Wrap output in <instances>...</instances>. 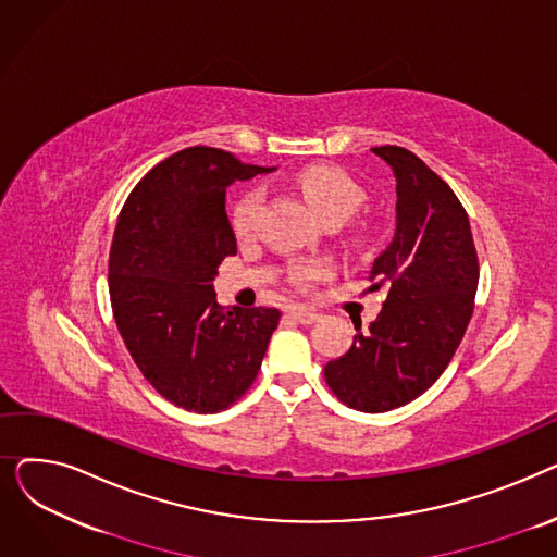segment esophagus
Returning a JSON list of instances; mask_svg holds the SVG:
<instances>
[{
  "instance_id": "esophagus-1",
  "label": "esophagus",
  "mask_w": 557,
  "mask_h": 557,
  "mask_svg": "<svg viewBox=\"0 0 557 557\" xmlns=\"http://www.w3.org/2000/svg\"><path fill=\"white\" fill-rule=\"evenodd\" d=\"M290 315H294V320H298L300 325H313V323H318L320 318H323L318 311L307 309V307H294V309H290Z\"/></svg>"
}]
</instances>
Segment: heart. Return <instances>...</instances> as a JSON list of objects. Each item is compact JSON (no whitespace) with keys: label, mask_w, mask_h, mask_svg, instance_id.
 <instances>
[{"label":"heart","mask_w":557,"mask_h":557,"mask_svg":"<svg viewBox=\"0 0 557 557\" xmlns=\"http://www.w3.org/2000/svg\"><path fill=\"white\" fill-rule=\"evenodd\" d=\"M298 189L307 198V202L315 210L320 219L327 223H343L352 216L366 200L363 187L347 171L332 164H309L296 175ZM261 191L246 189L237 200L232 202L230 225L237 234L239 242H248L261 210ZM330 263L325 261H298L288 273V280L300 288L323 280L330 275Z\"/></svg>","instance_id":"b5f03b06"}]
</instances>
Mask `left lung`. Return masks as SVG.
Wrapping results in <instances>:
<instances>
[{
  "label": "left lung",
  "instance_id": "1",
  "mask_svg": "<svg viewBox=\"0 0 557 557\" xmlns=\"http://www.w3.org/2000/svg\"><path fill=\"white\" fill-rule=\"evenodd\" d=\"M397 181L391 246L372 263V288L388 298L368 332L325 366V382L349 408L384 413L426 393L458 349L479 286L467 212L451 187L401 146H374Z\"/></svg>",
  "mask_w": 557,
  "mask_h": 557
}]
</instances>
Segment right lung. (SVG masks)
Here are the masks:
<instances>
[{
    "mask_svg": "<svg viewBox=\"0 0 557 557\" xmlns=\"http://www.w3.org/2000/svg\"><path fill=\"white\" fill-rule=\"evenodd\" d=\"M269 166L191 146L153 166L114 227L108 288L116 330L164 399L219 413L255 382L280 311L221 307L214 277L237 255L225 189Z\"/></svg>",
    "mask_w": 557,
    "mask_h": 557,
    "instance_id": "right-lung-1",
    "label": "right lung"
}]
</instances>
